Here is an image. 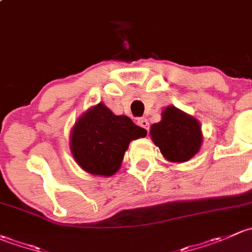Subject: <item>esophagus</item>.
Masks as SVG:
<instances>
[{"label": "esophagus", "instance_id": "esophagus-1", "mask_svg": "<svg viewBox=\"0 0 252 252\" xmlns=\"http://www.w3.org/2000/svg\"><path fill=\"white\" fill-rule=\"evenodd\" d=\"M137 124H138V125L141 127H143V128L147 129V131L149 129V123H148L147 119H138Z\"/></svg>", "mask_w": 252, "mask_h": 252}]
</instances>
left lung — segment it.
Wrapping results in <instances>:
<instances>
[{
    "instance_id": "1",
    "label": "left lung",
    "mask_w": 252,
    "mask_h": 252,
    "mask_svg": "<svg viewBox=\"0 0 252 252\" xmlns=\"http://www.w3.org/2000/svg\"><path fill=\"white\" fill-rule=\"evenodd\" d=\"M150 136L170 162H186L195 157L203 144V132L198 119L181 109L168 105L161 120L150 126Z\"/></svg>"
}]
</instances>
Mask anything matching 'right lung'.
I'll use <instances>...</instances> for the list:
<instances>
[{
    "instance_id": "right-lung-1",
    "label": "right lung",
    "mask_w": 252,
    "mask_h": 252,
    "mask_svg": "<svg viewBox=\"0 0 252 252\" xmlns=\"http://www.w3.org/2000/svg\"><path fill=\"white\" fill-rule=\"evenodd\" d=\"M147 136L126 115H115L102 102L87 109L70 133V152L84 171L109 177L120 170L129 142Z\"/></svg>"
}]
</instances>
